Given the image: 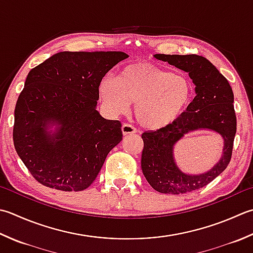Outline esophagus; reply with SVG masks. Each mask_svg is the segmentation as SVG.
<instances>
[{"mask_svg":"<svg viewBox=\"0 0 253 253\" xmlns=\"http://www.w3.org/2000/svg\"><path fill=\"white\" fill-rule=\"evenodd\" d=\"M122 131H123V135L124 136H129V135H135L137 132L136 128L131 126L130 124H124L122 126Z\"/></svg>","mask_w":253,"mask_h":253,"instance_id":"esophagus-1","label":"esophagus"}]
</instances>
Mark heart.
Listing matches in <instances>:
<instances>
[{"label":"heart","mask_w":253,"mask_h":253,"mask_svg":"<svg viewBox=\"0 0 253 253\" xmlns=\"http://www.w3.org/2000/svg\"><path fill=\"white\" fill-rule=\"evenodd\" d=\"M98 95L112 115L125 113L133 103V114L139 125L157 130L174 123L189 107L193 85L184 74L172 73L156 64L138 61L98 83Z\"/></svg>","instance_id":"heart-1"}]
</instances>
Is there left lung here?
<instances>
[{
	"label": "left lung",
	"instance_id": "obj_1",
	"mask_svg": "<svg viewBox=\"0 0 253 253\" xmlns=\"http://www.w3.org/2000/svg\"><path fill=\"white\" fill-rule=\"evenodd\" d=\"M153 57L189 73L196 96L170 126L142 133L141 170L152 189L159 193L185 194L206 186L229 165L237 129L234 93L227 79L204 57L163 53ZM195 130L217 132L224 140V148L220 161L211 170L187 175L176 166L172 149L184 134Z\"/></svg>",
	"mask_w": 253,
	"mask_h": 253
}]
</instances>
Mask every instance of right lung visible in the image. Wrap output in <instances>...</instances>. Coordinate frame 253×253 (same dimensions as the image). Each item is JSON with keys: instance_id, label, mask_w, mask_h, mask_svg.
<instances>
[{"instance_id": "right-lung-1", "label": "right lung", "mask_w": 253, "mask_h": 253, "mask_svg": "<svg viewBox=\"0 0 253 253\" xmlns=\"http://www.w3.org/2000/svg\"><path fill=\"white\" fill-rule=\"evenodd\" d=\"M127 57L122 51H62L29 71L15 106L13 140L41 184L78 192L96 179L123 139L121 122L105 120L96 110L98 83Z\"/></svg>"}]
</instances>
